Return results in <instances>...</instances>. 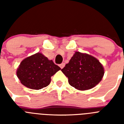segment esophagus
<instances>
[{
    "mask_svg": "<svg viewBox=\"0 0 124 124\" xmlns=\"http://www.w3.org/2000/svg\"><path fill=\"white\" fill-rule=\"evenodd\" d=\"M64 66H65V63H61V64H60V67L61 68V69H63V68L64 67Z\"/></svg>",
    "mask_w": 124,
    "mask_h": 124,
    "instance_id": "34e87169",
    "label": "esophagus"
}]
</instances>
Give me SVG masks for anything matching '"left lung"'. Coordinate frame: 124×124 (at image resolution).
<instances>
[{"label":"left lung","mask_w":124,"mask_h":124,"mask_svg":"<svg viewBox=\"0 0 124 124\" xmlns=\"http://www.w3.org/2000/svg\"><path fill=\"white\" fill-rule=\"evenodd\" d=\"M68 83L78 90L90 89L99 83L104 74L103 66L96 58L76 51L61 70Z\"/></svg>","instance_id":"obj_1"}]
</instances>
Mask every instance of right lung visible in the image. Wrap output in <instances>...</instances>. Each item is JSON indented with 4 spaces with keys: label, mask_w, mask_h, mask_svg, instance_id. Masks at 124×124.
Here are the masks:
<instances>
[{
    "label": "right lung",
    "mask_w": 124,
    "mask_h": 124,
    "mask_svg": "<svg viewBox=\"0 0 124 124\" xmlns=\"http://www.w3.org/2000/svg\"><path fill=\"white\" fill-rule=\"evenodd\" d=\"M60 70L52 60L37 53L22 61L17 68V76L23 85L38 90L48 86L51 76Z\"/></svg>",
    "instance_id": "right-lung-1"
}]
</instances>
